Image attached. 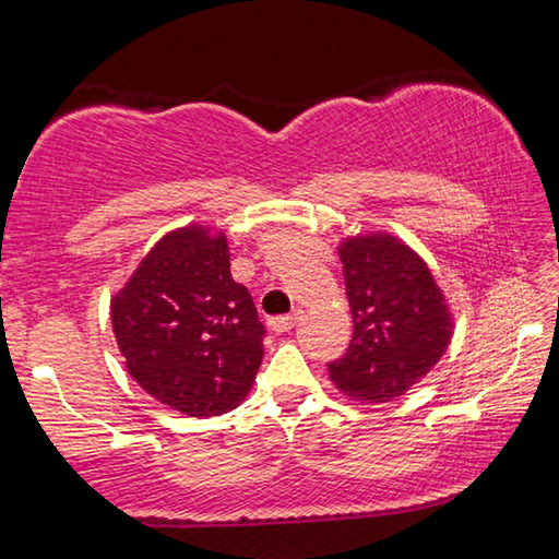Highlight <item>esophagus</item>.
<instances>
[{
	"label": "esophagus",
	"instance_id": "1",
	"mask_svg": "<svg viewBox=\"0 0 559 559\" xmlns=\"http://www.w3.org/2000/svg\"><path fill=\"white\" fill-rule=\"evenodd\" d=\"M298 318H300V310H293L290 316L271 318L269 325H271V330H276V333H288V330L298 323Z\"/></svg>",
	"mask_w": 559,
	"mask_h": 559
}]
</instances>
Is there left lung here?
I'll list each match as a JSON object with an SVG mask.
<instances>
[{
	"instance_id": "1",
	"label": "left lung",
	"mask_w": 559,
	"mask_h": 559,
	"mask_svg": "<svg viewBox=\"0 0 559 559\" xmlns=\"http://www.w3.org/2000/svg\"><path fill=\"white\" fill-rule=\"evenodd\" d=\"M337 251L355 330L347 353L328 365V377L353 402H392L449 349V298L419 251L392 231L347 234Z\"/></svg>"
}]
</instances>
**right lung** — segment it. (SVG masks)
I'll list each match as a JSON object with an SVG mask.
<instances>
[{
  "label": "right lung",
  "instance_id": "obj_1",
  "mask_svg": "<svg viewBox=\"0 0 559 559\" xmlns=\"http://www.w3.org/2000/svg\"><path fill=\"white\" fill-rule=\"evenodd\" d=\"M229 259L219 226H177L110 298L112 333L132 380L197 419L236 409L263 359L257 306L231 278Z\"/></svg>",
  "mask_w": 559,
  "mask_h": 559
}]
</instances>
